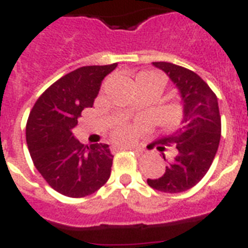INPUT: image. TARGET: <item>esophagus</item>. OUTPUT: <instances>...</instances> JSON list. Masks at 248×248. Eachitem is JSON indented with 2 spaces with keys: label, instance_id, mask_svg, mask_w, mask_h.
<instances>
[{
  "label": "esophagus",
  "instance_id": "obj_1",
  "mask_svg": "<svg viewBox=\"0 0 248 248\" xmlns=\"http://www.w3.org/2000/svg\"><path fill=\"white\" fill-rule=\"evenodd\" d=\"M118 149H126V151H135V152H141L140 148H136V147H132V145H118Z\"/></svg>",
  "mask_w": 248,
  "mask_h": 248
}]
</instances>
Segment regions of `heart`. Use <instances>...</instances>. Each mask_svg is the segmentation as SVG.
Instances as JSON below:
<instances>
[{"label": "heart", "instance_id": "heart-1", "mask_svg": "<svg viewBox=\"0 0 248 248\" xmlns=\"http://www.w3.org/2000/svg\"><path fill=\"white\" fill-rule=\"evenodd\" d=\"M139 81H153L162 86L163 78L162 76L157 72H141L136 76V82ZM139 134V127L132 126V124H121L114 131V139L120 143H132Z\"/></svg>", "mask_w": 248, "mask_h": 248}]
</instances>
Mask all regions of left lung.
<instances>
[{"label":"left lung","instance_id":"obj_1","mask_svg":"<svg viewBox=\"0 0 248 248\" xmlns=\"http://www.w3.org/2000/svg\"><path fill=\"white\" fill-rule=\"evenodd\" d=\"M176 85L183 103L181 127L172 135L161 138L149 147L161 152L167 166L158 179H148L153 189L180 193L193 188L206 175L219 148L221 118L215 93L194 72L186 68L155 62ZM170 155L166 156L164 152Z\"/></svg>","mask_w":248,"mask_h":248}]
</instances>
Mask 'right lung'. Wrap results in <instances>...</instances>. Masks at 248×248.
<instances>
[{"mask_svg":"<svg viewBox=\"0 0 248 248\" xmlns=\"http://www.w3.org/2000/svg\"><path fill=\"white\" fill-rule=\"evenodd\" d=\"M116 67L117 63L87 65L68 73L38 97L29 113L25 136L33 163L47 184L64 196H90L110 176L113 155L108 144H81L72 130Z\"/></svg>","mask_w":248,"mask_h":248,"instance_id":"obj_1","label":"right lung"}]
</instances>
